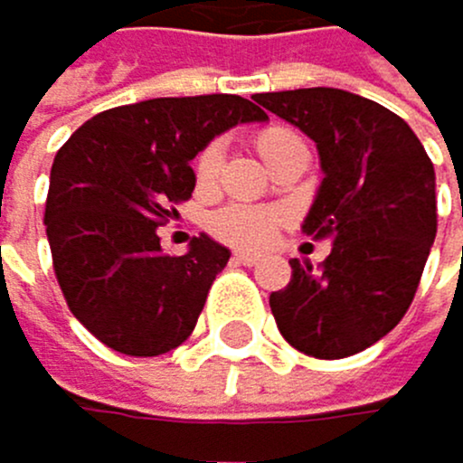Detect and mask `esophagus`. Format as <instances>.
Wrapping results in <instances>:
<instances>
[{"instance_id": "1", "label": "esophagus", "mask_w": 463, "mask_h": 463, "mask_svg": "<svg viewBox=\"0 0 463 463\" xmlns=\"http://www.w3.org/2000/svg\"><path fill=\"white\" fill-rule=\"evenodd\" d=\"M233 262H236V265H248V268H253V265H259V256H256V253L236 250V253H233Z\"/></svg>"}]
</instances>
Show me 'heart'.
<instances>
[{"label":"heart","instance_id":"1","mask_svg":"<svg viewBox=\"0 0 463 463\" xmlns=\"http://www.w3.org/2000/svg\"><path fill=\"white\" fill-rule=\"evenodd\" d=\"M294 140H302L294 129L268 126V129L256 135L253 144L259 155L270 164L288 144H294ZM222 161H224L222 140H210V144L195 155V164H193L195 178L201 184H210L219 175ZM210 230H213V236H219L227 244H236V248H268L279 233V215L262 207H250V204H227L219 213L210 215Z\"/></svg>","mask_w":463,"mask_h":463}]
</instances>
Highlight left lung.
<instances>
[{"label": "left lung", "instance_id": "8db88e82", "mask_svg": "<svg viewBox=\"0 0 463 463\" xmlns=\"http://www.w3.org/2000/svg\"><path fill=\"white\" fill-rule=\"evenodd\" d=\"M256 103L317 144L326 178L302 230L331 239L319 268L290 259L288 288L270 294L273 319L302 354L352 357L415 299L438 230L432 161L403 118L352 91H265Z\"/></svg>", "mask_w": 463, "mask_h": 463}]
</instances>
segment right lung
Listing matches in <instances>:
<instances>
[{"mask_svg": "<svg viewBox=\"0 0 463 463\" xmlns=\"http://www.w3.org/2000/svg\"><path fill=\"white\" fill-rule=\"evenodd\" d=\"M265 118L239 94L155 97L100 111L60 146L45 198L51 259L71 314L103 345L158 357L193 334L230 250L195 236L166 256L158 227L190 201L195 155Z\"/></svg>", "mask_w": 463, "mask_h": 463, "instance_id": "1", "label": "right lung"}]
</instances>
